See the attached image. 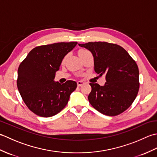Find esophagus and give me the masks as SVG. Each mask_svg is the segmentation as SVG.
<instances>
[{"mask_svg": "<svg viewBox=\"0 0 157 157\" xmlns=\"http://www.w3.org/2000/svg\"><path fill=\"white\" fill-rule=\"evenodd\" d=\"M77 84H78V87H79V86H82V85H84V82H82V81H78V82H77Z\"/></svg>", "mask_w": 157, "mask_h": 157, "instance_id": "obj_1", "label": "esophagus"}]
</instances>
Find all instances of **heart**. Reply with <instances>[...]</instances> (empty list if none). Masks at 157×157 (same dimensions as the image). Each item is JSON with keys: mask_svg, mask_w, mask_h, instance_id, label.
Wrapping results in <instances>:
<instances>
[{"mask_svg": "<svg viewBox=\"0 0 157 157\" xmlns=\"http://www.w3.org/2000/svg\"><path fill=\"white\" fill-rule=\"evenodd\" d=\"M88 52L87 50L81 49V50H79V51H78V54H80V53H84V52Z\"/></svg>", "mask_w": 157, "mask_h": 157, "instance_id": "obj_1", "label": "heart"}]
</instances>
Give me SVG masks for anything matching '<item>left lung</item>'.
<instances>
[{
    "mask_svg": "<svg viewBox=\"0 0 157 157\" xmlns=\"http://www.w3.org/2000/svg\"><path fill=\"white\" fill-rule=\"evenodd\" d=\"M79 46L92 52L95 72L106 76L105 86L90 83V103L105 115L115 116L124 112L139 90V70L136 61L124 48L115 44L95 42Z\"/></svg>",
    "mask_w": 157,
    "mask_h": 157,
    "instance_id": "8db88e82",
    "label": "left lung"
}]
</instances>
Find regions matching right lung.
I'll return each mask as SVG.
<instances>
[{
    "instance_id": "obj_1",
    "label": "right lung",
    "mask_w": 157,
    "mask_h": 157,
    "mask_svg": "<svg viewBox=\"0 0 157 157\" xmlns=\"http://www.w3.org/2000/svg\"><path fill=\"white\" fill-rule=\"evenodd\" d=\"M77 44V42H59L37 46L19 65L18 90L26 106L36 115L52 117L67 104L77 83L68 80L61 84L54 79L63 58Z\"/></svg>"
}]
</instances>
